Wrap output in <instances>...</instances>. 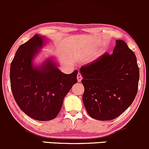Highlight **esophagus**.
<instances>
[{
    "instance_id": "esophagus-1",
    "label": "esophagus",
    "mask_w": 149,
    "mask_h": 149,
    "mask_svg": "<svg viewBox=\"0 0 149 149\" xmlns=\"http://www.w3.org/2000/svg\"><path fill=\"white\" fill-rule=\"evenodd\" d=\"M83 79V76H81V74H80V73H78V77H77V80H78V82H80Z\"/></svg>"
}]
</instances>
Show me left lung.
<instances>
[{
  "instance_id": "left-lung-1",
  "label": "left lung",
  "mask_w": 149,
  "mask_h": 149,
  "mask_svg": "<svg viewBox=\"0 0 149 149\" xmlns=\"http://www.w3.org/2000/svg\"><path fill=\"white\" fill-rule=\"evenodd\" d=\"M116 42L112 54L105 52L80 69L85 88L83 104L89 115L98 120L118 117L137 93L139 69L136 56L124 40Z\"/></svg>"
}]
</instances>
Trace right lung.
<instances>
[{"instance_id":"1","label":"right lung","mask_w":149,"mask_h":149,"mask_svg":"<svg viewBox=\"0 0 149 149\" xmlns=\"http://www.w3.org/2000/svg\"><path fill=\"white\" fill-rule=\"evenodd\" d=\"M45 38L40 35L22 44L10 65L11 90L15 102L26 115L39 121L57 117L65 96L77 82L78 71L65 74L49 58L36 66L33 61Z\"/></svg>"}]
</instances>
